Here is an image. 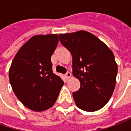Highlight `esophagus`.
Masks as SVG:
<instances>
[{"label":"esophagus","instance_id":"obj_1","mask_svg":"<svg viewBox=\"0 0 131 131\" xmlns=\"http://www.w3.org/2000/svg\"><path fill=\"white\" fill-rule=\"evenodd\" d=\"M72 76V75H71V73L70 72H67V73L65 74V78H66V79L67 80H68V79H70V78H71Z\"/></svg>","mask_w":131,"mask_h":131}]
</instances>
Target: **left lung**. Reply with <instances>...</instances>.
Segmentation results:
<instances>
[{"label":"left lung","instance_id":"obj_1","mask_svg":"<svg viewBox=\"0 0 131 131\" xmlns=\"http://www.w3.org/2000/svg\"><path fill=\"white\" fill-rule=\"evenodd\" d=\"M61 43L72 56V75L81 83L72 93L76 105L95 111L108 102L116 85L118 67L108 47L86 31L59 34Z\"/></svg>","mask_w":131,"mask_h":131}]
</instances>
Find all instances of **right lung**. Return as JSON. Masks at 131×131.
I'll return each mask as SVG.
<instances>
[{
	"mask_svg": "<svg viewBox=\"0 0 131 131\" xmlns=\"http://www.w3.org/2000/svg\"><path fill=\"white\" fill-rule=\"evenodd\" d=\"M58 42V34L32 37L18 50L9 68L14 93L32 111L51 108L64 85L61 78L53 72L50 60Z\"/></svg>",
	"mask_w": 131,
	"mask_h": 131,
	"instance_id": "1",
	"label": "right lung"
}]
</instances>
